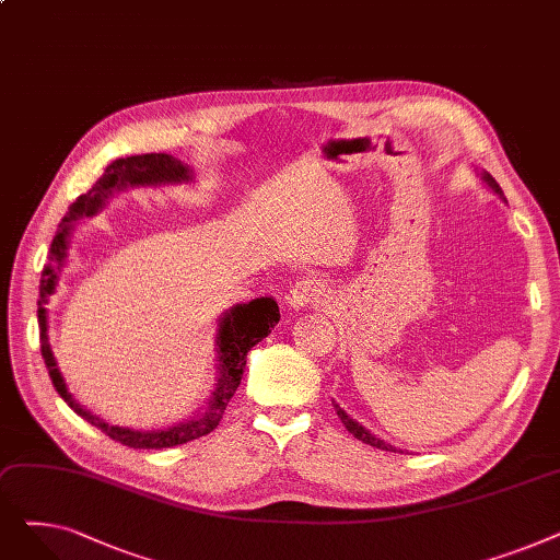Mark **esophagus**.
Segmentation results:
<instances>
[{"mask_svg":"<svg viewBox=\"0 0 560 560\" xmlns=\"http://www.w3.org/2000/svg\"><path fill=\"white\" fill-rule=\"evenodd\" d=\"M319 300H322V283L317 279L298 281L295 285L288 290V295H285V304L290 308H295V311H300L308 304H315Z\"/></svg>","mask_w":560,"mask_h":560,"instance_id":"1","label":"esophagus"}]
</instances>
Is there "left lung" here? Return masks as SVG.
Listing matches in <instances>:
<instances>
[{
    "mask_svg": "<svg viewBox=\"0 0 560 560\" xmlns=\"http://www.w3.org/2000/svg\"><path fill=\"white\" fill-rule=\"evenodd\" d=\"M481 176V182L499 197V199H502L504 203H506V197H504V192H502V188H499V184L492 179V176L488 174V172H481L479 174ZM334 408H336V413H338V418H340V422L345 424V429L351 433V435H354L357 440H363V443L365 445H372V447H376V450H386V452H401V450H397V447H393L390 443H386V440H381V438H376L374 433H370L363 424H359L357 420H351L347 413H345V410L334 401Z\"/></svg>",
    "mask_w": 560,
    "mask_h": 560,
    "instance_id": "left-lung-1",
    "label": "left lung"
}]
</instances>
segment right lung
<instances>
[{
    "instance_id": "1",
    "label": "right lung",
    "mask_w": 560,
    "mask_h": 560,
    "mask_svg": "<svg viewBox=\"0 0 560 560\" xmlns=\"http://www.w3.org/2000/svg\"><path fill=\"white\" fill-rule=\"evenodd\" d=\"M192 167L174 159L170 154H142V156H127L113 161L95 186L79 195L77 201L70 203L66 218L58 224V231L51 241L47 265L43 268L40 277V298H38V327H40V351L45 365L49 370V378L56 388V393L63 397V401L74 410L79 418L91 422L100 431H104L115 443H122L133 450H165L190 443L206 433H211L226 410L229 399L233 397L235 388L241 386L243 370L247 365V351L258 345L265 336H270L275 325L279 322V306L275 298H256L247 304H235L218 319V334H215V384L211 390V397L206 399V406L201 410H195L192 418L172 424L167 429H154V431H138L129 427L108 424L95 413H91L85 406H81L74 395L68 390L66 378L58 370V363L54 359V351L49 345V317H47V304L49 298L56 292L58 277H61L68 256H70V243L72 233L81 218L97 215L106 201L120 190L129 188H161V186H179L192 182Z\"/></svg>"
}]
</instances>
